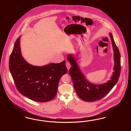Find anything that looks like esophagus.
<instances>
[{
    "instance_id": "1",
    "label": "esophagus",
    "mask_w": 131,
    "mask_h": 131,
    "mask_svg": "<svg viewBox=\"0 0 131 131\" xmlns=\"http://www.w3.org/2000/svg\"><path fill=\"white\" fill-rule=\"evenodd\" d=\"M66 67L67 68L68 70H69L70 69V67H71V64L69 62L67 61L66 63Z\"/></svg>"
}]
</instances>
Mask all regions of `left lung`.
Segmentation results:
<instances>
[{
    "label": "left lung",
    "instance_id": "obj_1",
    "mask_svg": "<svg viewBox=\"0 0 131 131\" xmlns=\"http://www.w3.org/2000/svg\"><path fill=\"white\" fill-rule=\"evenodd\" d=\"M109 36L114 51V71L110 80L106 83L94 84L87 80L78 65L75 56L68 54L67 59L71 65L69 73L71 77L74 88L78 96L82 100L86 102H92L102 99L111 91L117 83L121 72V55L119 49L115 44L112 34Z\"/></svg>",
    "mask_w": 131,
    "mask_h": 131
}]
</instances>
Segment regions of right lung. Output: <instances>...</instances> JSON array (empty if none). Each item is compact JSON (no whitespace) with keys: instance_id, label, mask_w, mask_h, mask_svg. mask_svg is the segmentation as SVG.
Wrapping results in <instances>:
<instances>
[{"instance_id":"obj_1","label":"right lung","mask_w":131,"mask_h":131,"mask_svg":"<svg viewBox=\"0 0 131 131\" xmlns=\"http://www.w3.org/2000/svg\"><path fill=\"white\" fill-rule=\"evenodd\" d=\"M16 40L9 59V68L20 93L33 101L45 102L55 97L60 78L66 74V61L38 66L29 63L21 55L20 38Z\"/></svg>"}]
</instances>
